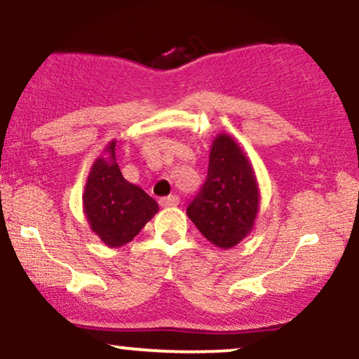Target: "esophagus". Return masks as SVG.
<instances>
[{
	"instance_id": "34e87169",
	"label": "esophagus",
	"mask_w": 359,
	"mask_h": 359,
	"mask_svg": "<svg viewBox=\"0 0 359 359\" xmlns=\"http://www.w3.org/2000/svg\"><path fill=\"white\" fill-rule=\"evenodd\" d=\"M179 203H180V199L177 198V196H168V198H161L160 199V206L161 208H172V206H177Z\"/></svg>"
}]
</instances>
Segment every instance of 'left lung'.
Here are the masks:
<instances>
[{
	"label": "left lung",
	"instance_id": "left-lung-1",
	"mask_svg": "<svg viewBox=\"0 0 359 359\" xmlns=\"http://www.w3.org/2000/svg\"><path fill=\"white\" fill-rule=\"evenodd\" d=\"M261 204L249 156L226 133L212 140L208 177L187 216L212 245L228 250L254 230Z\"/></svg>",
	"mask_w": 359,
	"mask_h": 359
}]
</instances>
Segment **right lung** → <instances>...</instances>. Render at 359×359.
<instances>
[{"mask_svg": "<svg viewBox=\"0 0 359 359\" xmlns=\"http://www.w3.org/2000/svg\"><path fill=\"white\" fill-rule=\"evenodd\" d=\"M83 211L93 233L110 249L131 242L158 212L155 199L122 177L116 161V140L110 141L90 168Z\"/></svg>", "mask_w": 359, "mask_h": 359, "instance_id": "add662e5", "label": "right lung"}]
</instances>
